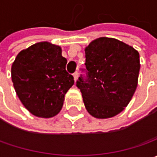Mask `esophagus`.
Here are the masks:
<instances>
[{
  "instance_id": "1",
  "label": "esophagus",
  "mask_w": 157,
  "mask_h": 157,
  "mask_svg": "<svg viewBox=\"0 0 157 157\" xmlns=\"http://www.w3.org/2000/svg\"><path fill=\"white\" fill-rule=\"evenodd\" d=\"M73 78H74V80H77L78 79V71H76L75 73L73 74Z\"/></svg>"
}]
</instances>
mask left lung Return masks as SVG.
Listing matches in <instances>:
<instances>
[{
	"label": "left lung",
	"instance_id": "left-lung-1",
	"mask_svg": "<svg viewBox=\"0 0 157 157\" xmlns=\"http://www.w3.org/2000/svg\"><path fill=\"white\" fill-rule=\"evenodd\" d=\"M87 79L77 81L87 112L94 118L117 115L128 105L138 85L140 55L132 46L100 37L85 49Z\"/></svg>",
	"mask_w": 157,
	"mask_h": 157
}]
</instances>
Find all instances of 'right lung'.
I'll use <instances>...</instances> for the list:
<instances>
[{"label":"right lung","instance_id":"right-lung-1","mask_svg":"<svg viewBox=\"0 0 157 157\" xmlns=\"http://www.w3.org/2000/svg\"><path fill=\"white\" fill-rule=\"evenodd\" d=\"M61 47L40 42L18 53L11 67V78L19 100L30 113L41 118L57 115L64 95L74 84L65 65Z\"/></svg>","mask_w":157,"mask_h":157}]
</instances>
